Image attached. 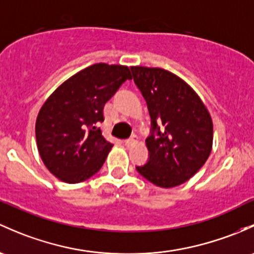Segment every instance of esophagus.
<instances>
[{"label":"esophagus","instance_id":"esophagus-1","mask_svg":"<svg viewBox=\"0 0 254 254\" xmlns=\"http://www.w3.org/2000/svg\"><path fill=\"white\" fill-rule=\"evenodd\" d=\"M138 141V137L136 135H132L131 137H129L127 138V140H125L124 141V143H125V146H127V147H130V146H132V145H135L136 142H137Z\"/></svg>","mask_w":254,"mask_h":254}]
</instances>
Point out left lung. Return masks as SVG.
<instances>
[{
  "instance_id": "1",
  "label": "left lung",
  "mask_w": 254,
  "mask_h": 254,
  "mask_svg": "<svg viewBox=\"0 0 254 254\" xmlns=\"http://www.w3.org/2000/svg\"><path fill=\"white\" fill-rule=\"evenodd\" d=\"M131 71L151 117L148 159L136 170L159 188L181 185L209 157L212 118L196 92L175 74L146 66H131Z\"/></svg>"
}]
</instances>
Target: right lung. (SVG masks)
Listing matches in <instances>:
<instances>
[{
    "instance_id": "1",
    "label": "right lung",
    "mask_w": 254,
    "mask_h": 254,
    "mask_svg": "<svg viewBox=\"0 0 254 254\" xmlns=\"http://www.w3.org/2000/svg\"><path fill=\"white\" fill-rule=\"evenodd\" d=\"M131 79L127 66L97 63L64 81L47 98L35 134L42 162L56 178L78 184L102 168L113 147L98 127L105 120L103 107Z\"/></svg>"
}]
</instances>
